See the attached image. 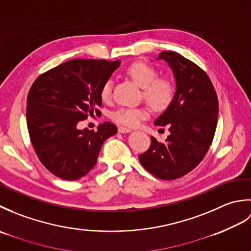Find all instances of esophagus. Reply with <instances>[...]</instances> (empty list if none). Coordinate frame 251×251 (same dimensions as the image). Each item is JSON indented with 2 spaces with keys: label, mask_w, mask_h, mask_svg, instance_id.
<instances>
[{
  "label": "esophagus",
  "mask_w": 251,
  "mask_h": 251,
  "mask_svg": "<svg viewBox=\"0 0 251 251\" xmlns=\"http://www.w3.org/2000/svg\"><path fill=\"white\" fill-rule=\"evenodd\" d=\"M117 130H119V132H121V134H127V132L131 131L130 128H127V127H123V126L119 127V129Z\"/></svg>",
  "instance_id": "1"
}]
</instances>
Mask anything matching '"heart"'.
<instances>
[{
	"label": "heart",
	"mask_w": 251,
	"mask_h": 251,
	"mask_svg": "<svg viewBox=\"0 0 251 251\" xmlns=\"http://www.w3.org/2000/svg\"><path fill=\"white\" fill-rule=\"evenodd\" d=\"M126 74L138 86L142 88V98L154 110L163 111L167 108L174 98L173 83L166 77H157V72L147 62L138 61L132 63L126 70ZM100 98L108 102L112 98V82L106 81L100 89ZM150 108L148 105L137 108H121L112 112L110 117L121 125L136 127L142 120L150 115Z\"/></svg>",
	"instance_id": "b5f03b06"
}]
</instances>
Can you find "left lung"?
Listing matches in <instances>:
<instances>
[{"mask_svg": "<svg viewBox=\"0 0 251 251\" xmlns=\"http://www.w3.org/2000/svg\"><path fill=\"white\" fill-rule=\"evenodd\" d=\"M158 59L168 62L177 84L173 101L154 123L167 126L170 135L164 142L152 136L150 148L140 154L139 161L155 177L174 180L193 170L209 150L219 102L209 76L196 63L168 50Z\"/></svg>", "mask_w": 251, "mask_h": 251, "instance_id": "left-lung-1", "label": "left lung"}]
</instances>
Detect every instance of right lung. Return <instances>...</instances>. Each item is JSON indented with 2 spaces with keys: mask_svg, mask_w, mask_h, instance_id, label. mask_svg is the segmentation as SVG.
I'll return each mask as SVG.
<instances>
[{
  "mask_svg": "<svg viewBox=\"0 0 251 251\" xmlns=\"http://www.w3.org/2000/svg\"><path fill=\"white\" fill-rule=\"evenodd\" d=\"M120 60L73 59L42 73L26 97V126L40 162L56 177L73 181L89 173L102 143L116 134L110 122L98 130L78 129L79 122L101 115L100 89Z\"/></svg>",
  "mask_w": 251,
  "mask_h": 251,
  "instance_id": "1",
  "label": "right lung"
}]
</instances>
